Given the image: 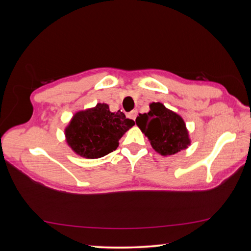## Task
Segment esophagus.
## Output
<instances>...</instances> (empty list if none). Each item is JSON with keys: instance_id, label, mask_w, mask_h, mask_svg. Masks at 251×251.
I'll return each instance as SVG.
<instances>
[{"instance_id": "34e87169", "label": "esophagus", "mask_w": 251, "mask_h": 251, "mask_svg": "<svg viewBox=\"0 0 251 251\" xmlns=\"http://www.w3.org/2000/svg\"><path fill=\"white\" fill-rule=\"evenodd\" d=\"M128 116L129 118H131V120L133 121H135V118H136V116H137V110H131L130 113H128Z\"/></svg>"}]
</instances>
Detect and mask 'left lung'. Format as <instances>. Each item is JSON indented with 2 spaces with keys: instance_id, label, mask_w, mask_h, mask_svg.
Wrapping results in <instances>:
<instances>
[{
  "instance_id": "obj_1",
  "label": "left lung",
  "mask_w": 251,
  "mask_h": 251,
  "mask_svg": "<svg viewBox=\"0 0 251 251\" xmlns=\"http://www.w3.org/2000/svg\"><path fill=\"white\" fill-rule=\"evenodd\" d=\"M135 122L152 150L161 156L175 155L192 143L182 117L159 101L151 103L150 112L139 114Z\"/></svg>"
}]
</instances>
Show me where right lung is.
Instances as JSON below:
<instances>
[{
    "label": "right lung",
    "instance_id": "add662e5",
    "mask_svg": "<svg viewBox=\"0 0 251 251\" xmlns=\"http://www.w3.org/2000/svg\"><path fill=\"white\" fill-rule=\"evenodd\" d=\"M135 125L117 110L110 112L105 103H97L72 116L65 127V142L76 155L87 159L104 157L118 147V141Z\"/></svg>",
    "mask_w": 251,
    "mask_h": 251
}]
</instances>
